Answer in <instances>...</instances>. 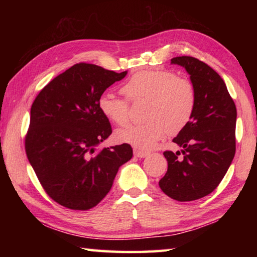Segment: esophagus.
Returning a JSON list of instances; mask_svg holds the SVG:
<instances>
[{"label":"esophagus","instance_id":"esophagus-1","mask_svg":"<svg viewBox=\"0 0 257 257\" xmlns=\"http://www.w3.org/2000/svg\"><path fill=\"white\" fill-rule=\"evenodd\" d=\"M134 154L135 156H137V158H146V156H149L150 153L149 152H145V151H141V150H134Z\"/></svg>","mask_w":257,"mask_h":257}]
</instances>
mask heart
I'll use <instances>...</instances> for the list:
<instances>
[{
	"label": "heart",
	"mask_w": 257,
	"mask_h": 257,
	"mask_svg": "<svg viewBox=\"0 0 257 257\" xmlns=\"http://www.w3.org/2000/svg\"><path fill=\"white\" fill-rule=\"evenodd\" d=\"M121 93L127 99L103 93L98 98V108L111 122L124 125L130 119L127 101H144L142 112L146 120L115 133L116 141L139 150L152 149L165 133H180L193 118L196 106L193 82L167 69L137 71L121 87Z\"/></svg>",
	"instance_id": "1"
}]
</instances>
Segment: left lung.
Wrapping results in <instances>:
<instances>
[{
  "label": "left lung",
  "mask_w": 257,
  "mask_h": 257,
  "mask_svg": "<svg viewBox=\"0 0 257 257\" xmlns=\"http://www.w3.org/2000/svg\"><path fill=\"white\" fill-rule=\"evenodd\" d=\"M171 62L184 67L196 90V106L189 123L173 138L181 153L165 151L168 171L159 185L165 195L190 202L211 194L236 153L237 110L222 78L193 56Z\"/></svg>",
  "instance_id": "8db88e82"
}]
</instances>
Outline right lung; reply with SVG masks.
Listing matches in <instances>:
<instances>
[{
  "label": "right lung",
  "mask_w": 257,
  "mask_h": 257,
  "mask_svg": "<svg viewBox=\"0 0 257 257\" xmlns=\"http://www.w3.org/2000/svg\"><path fill=\"white\" fill-rule=\"evenodd\" d=\"M127 71L80 62L56 76L30 108L25 150L45 193L60 205L89 210L110 191L120 165L133 158L129 144L97 151L112 134L98 98Z\"/></svg>",
  "instance_id": "add662e5"
}]
</instances>
